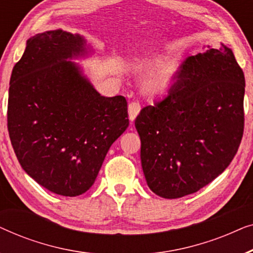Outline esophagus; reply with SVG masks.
I'll return each instance as SVG.
<instances>
[{
	"instance_id": "obj_1",
	"label": "esophagus",
	"mask_w": 253,
	"mask_h": 253,
	"mask_svg": "<svg viewBox=\"0 0 253 253\" xmlns=\"http://www.w3.org/2000/svg\"><path fill=\"white\" fill-rule=\"evenodd\" d=\"M140 108H141V106L139 102L132 101L131 103H129V119L131 122H132V121L137 117L138 114H139Z\"/></svg>"
}]
</instances>
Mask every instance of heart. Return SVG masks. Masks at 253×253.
<instances>
[{"label": "heart", "instance_id": "b5f03b06", "mask_svg": "<svg viewBox=\"0 0 253 253\" xmlns=\"http://www.w3.org/2000/svg\"><path fill=\"white\" fill-rule=\"evenodd\" d=\"M176 72H177V65L174 62L162 64L157 70H154L148 76L144 83V88L147 93L155 94L165 91L170 86L172 79H174Z\"/></svg>", "mask_w": 253, "mask_h": 253}]
</instances>
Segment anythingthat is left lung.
<instances>
[{
    "mask_svg": "<svg viewBox=\"0 0 253 253\" xmlns=\"http://www.w3.org/2000/svg\"><path fill=\"white\" fill-rule=\"evenodd\" d=\"M244 92L243 71L221 43L190 56L168 94L140 110L141 167L155 195L181 198L222 174L243 136Z\"/></svg>",
    "mask_w": 253,
    "mask_h": 253,
    "instance_id": "left-lung-1",
    "label": "left lung"
}]
</instances>
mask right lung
I'll use <instances>...</instances> for the list:
<instances>
[{"label": "right lung", "instance_id": "add662e5", "mask_svg": "<svg viewBox=\"0 0 253 253\" xmlns=\"http://www.w3.org/2000/svg\"><path fill=\"white\" fill-rule=\"evenodd\" d=\"M93 51L81 34L38 33L26 41L10 78L13 151L26 174L56 195L87 191L112 144L129 126L126 98L100 94L72 62Z\"/></svg>", "mask_w": 253, "mask_h": 253}]
</instances>
